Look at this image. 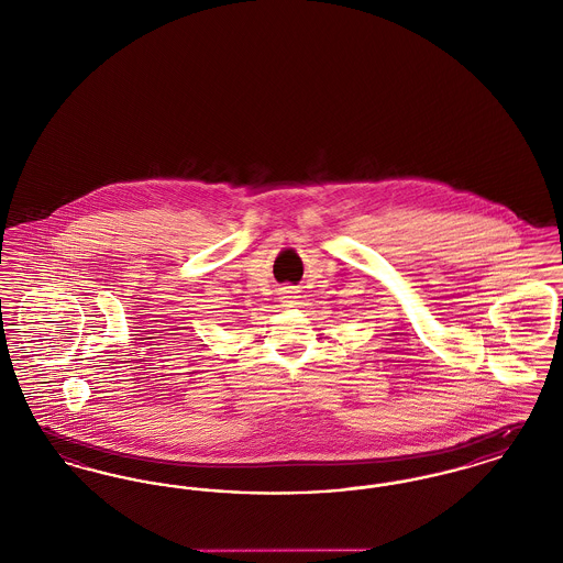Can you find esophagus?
<instances>
[{"mask_svg":"<svg viewBox=\"0 0 563 563\" xmlns=\"http://www.w3.org/2000/svg\"><path fill=\"white\" fill-rule=\"evenodd\" d=\"M297 299H299V295H297L294 287H285V289H280V301H283V306H295V303H297Z\"/></svg>","mask_w":563,"mask_h":563,"instance_id":"obj_1","label":"esophagus"}]
</instances>
